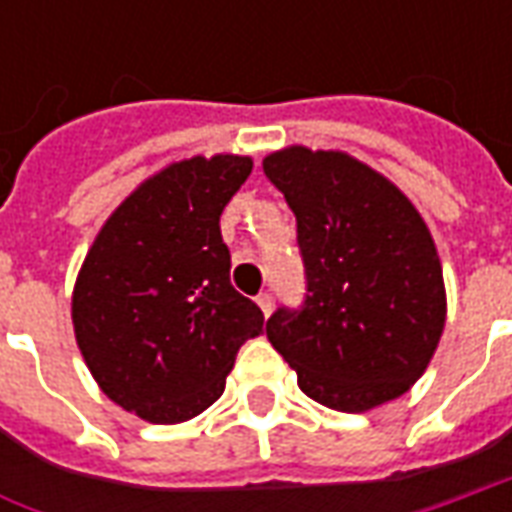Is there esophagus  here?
<instances>
[{
    "label": "esophagus",
    "instance_id": "esophagus-1",
    "mask_svg": "<svg viewBox=\"0 0 512 512\" xmlns=\"http://www.w3.org/2000/svg\"><path fill=\"white\" fill-rule=\"evenodd\" d=\"M257 307H260V310H263V315H271V310H274V296H271V293H260V296H257Z\"/></svg>",
    "mask_w": 512,
    "mask_h": 512
}]
</instances>
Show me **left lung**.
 <instances>
[{"instance_id": "obj_1", "label": "left lung", "mask_w": 512, "mask_h": 512, "mask_svg": "<svg viewBox=\"0 0 512 512\" xmlns=\"http://www.w3.org/2000/svg\"><path fill=\"white\" fill-rule=\"evenodd\" d=\"M263 172L296 213L307 296L279 307L266 334L301 392L348 414L408 392L447 318L428 224L392 180L340 150L285 147Z\"/></svg>"}]
</instances>
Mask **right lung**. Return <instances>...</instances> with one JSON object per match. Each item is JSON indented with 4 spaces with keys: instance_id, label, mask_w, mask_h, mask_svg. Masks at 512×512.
Listing matches in <instances>:
<instances>
[{
    "instance_id": "right-lung-1",
    "label": "right lung",
    "mask_w": 512,
    "mask_h": 512,
    "mask_svg": "<svg viewBox=\"0 0 512 512\" xmlns=\"http://www.w3.org/2000/svg\"><path fill=\"white\" fill-rule=\"evenodd\" d=\"M252 158H186L120 202L73 288V332L109 400L175 425L224 392L238 348L263 332V312L230 285L219 216Z\"/></svg>"
}]
</instances>
